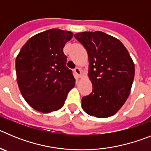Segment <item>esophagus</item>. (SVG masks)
<instances>
[{
	"instance_id": "obj_1",
	"label": "esophagus",
	"mask_w": 151,
	"mask_h": 151,
	"mask_svg": "<svg viewBox=\"0 0 151 151\" xmlns=\"http://www.w3.org/2000/svg\"><path fill=\"white\" fill-rule=\"evenodd\" d=\"M74 72L77 75L78 78H81V77H82V72H81V69H80L78 67L76 68V69H74Z\"/></svg>"
}]
</instances>
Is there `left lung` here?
<instances>
[{"label": "left lung", "instance_id": "1", "mask_svg": "<svg viewBox=\"0 0 151 151\" xmlns=\"http://www.w3.org/2000/svg\"><path fill=\"white\" fill-rule=\"evenodd\" d=\"M74 37L88 52V77L93 87L89 95L82 97V109L92 116H111L130 94L134 62L122 42L110 35L96 31L76 33Z\"/></svg>", "mask_w": 151, "mask_h": 151}]
</instances>
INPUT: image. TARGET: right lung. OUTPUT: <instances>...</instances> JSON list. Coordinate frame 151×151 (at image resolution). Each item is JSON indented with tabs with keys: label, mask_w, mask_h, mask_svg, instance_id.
Returning a JSON list of instances; mask_svg holds the SVG:
<instances>
[{
	"label": "right lung",
	"mask_w": 151,
	"mask_h": 151,
	"mask_svg": "<svg viewBox=\"0 0 151 151\" xmlns=\"http://www.w3.org/2000/svg\"><path fill=\"white\" fill-rule=\"evenodd\" d=\"M73 33L52 29L32 36L16 59L19 88L26 102L43 113L60 110L76 79L66 66L65 44Z\"/></svg>",
	"instance_id": "right-lung-1"
}]
</instances>
